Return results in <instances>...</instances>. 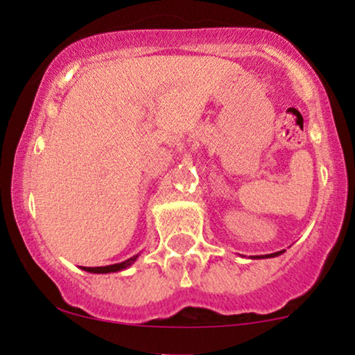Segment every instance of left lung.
I'll list each match as a JSON object with an SVG mask.
<instances>
[{
  "label": "left lung",
  "instance_id": "8db88e82",
  "mask_svg": "<svg viewBox=\"0 0 355 355\" xmlns=\"http://www.w3.org/2000/svg\"><path fill=\"white\" fill-rule=\"evenodd\" d=\"M281 253H284V250H282V252L271 253V254H259V257H254V258H257V259H261V258H274V257H279Z\"/></svg>",
  "mask_w": 355,
  "mask_h": 355
}]
</instances>
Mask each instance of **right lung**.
<instances>
[{
	"label": "right lung",
	"mask_w": 355,
	"mask_h": 355,
	"mask_svg": "<svg viewBox=\"0 0 355 355\" xmlns=\"http://www.w3.org/2000/svg\"><path fill=\"white\" fill-rule=\"evenodd\" d=\"M139 253L135 254V257H131L128 259H125V261L121 263H116V264H108V266H97V268H87V266H81V269L87 272H94V274H107V272H116V271H123V269L130 268L131 264H133L136 259H138Z\"/></svg>",
	"instance_id": "add662e5"
}]
</instances>
